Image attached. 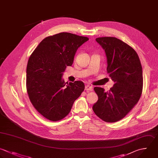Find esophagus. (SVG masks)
Returning <instances> with one entry per match:
<instances>
[{"label": "esophagus", "mask_w": 158, "mask_h": 158, "mask_svg": "<svg viewBox=\"0 0 158 158\" xmlns=\"http://www.w3.org/2000/svg\"><path fill=\"white\" fill-rule=\"evenodd\" d=\"M85 90L86 91H92L93 90V87L89 86V85H86L85 86Z\"/></svg>", "instance_id": "34e87169"}]
</instances>
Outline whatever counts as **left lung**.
<instances>
[{"label":"left lung","instance_id":"8db88e82","mask_svg":"<svg viewBox=\"0 0 158 158\" xmlns=\"http://www.w3.org/2000/svg\"><path fill=\"white\" fill-rule=\"evenodd\" d=\"M96 41L107 57V72L114 81L109 91L94 87L98 96L93 106L95 114L106 122L122 119L139 101L143 89V71L139 57L129 45L114 37Z\"/></svg>","mask_w":158,"mask_h":158}]
</instances>
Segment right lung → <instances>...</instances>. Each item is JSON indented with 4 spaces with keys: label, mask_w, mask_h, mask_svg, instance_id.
<instances>
[{
    "label": "right lung",
    "mask_w": 158,
    "mask_h": 158,
    "mask_svg": "<svg viewBox=\"0 0 158 158\" xmlns=\"http://www.w3.org/2000/svg\"><path fill=\"white\" fill-rule=\"evenodd\" d=\"M88 38L60 33L44 38L30 56L27 68V89L40 114L58 121L70 112L74 101L85 89L83 81L65 83L62 78L73 64L78 49Z\"/></svg>",
    "instance_id": "1"
}]
</instances>
